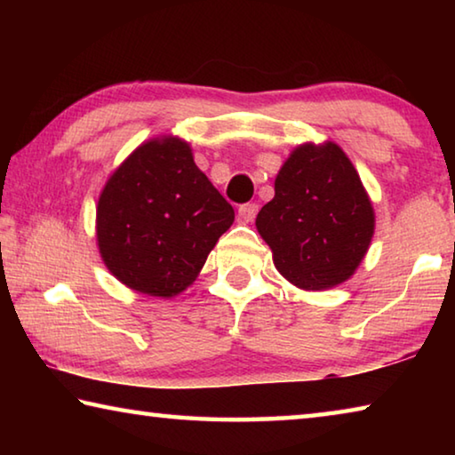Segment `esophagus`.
<instances>
[{
	"instance_id": "esophagus-1",
	"label": "esophagus",
	"mask_w": 455,
	"mask_h": 455,
	"mask_svg": "<svg viewBox=\"0 0 455 455\" xmlns=\"http://www.w3.org/2000/svg\"><path fill=\"white\" fill-rule=\"evenodd\" d=\"M259 212V206L255 203H249V204H243L241 209H238V220L243 222V225H249V222L255 220Z\"/></svg>"
}]
</instances>
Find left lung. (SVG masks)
Instances as JSON below:
<instances>
[{
  "label": "left lung",
  "mask_w": 455,
  "mask_h": 455,
  "mask_svg": "<svg viewBox=\"0 0 455 455\" xmlns=\"http://www.w3.org/2000/svg\"><path fill=\"white\" fill-rule=\"evenodd\" d=\"M255 225L284 279L327 291L351 279L365 259L375 211L341 146L305 142L284 160Z\"/></svg>",
  "instance_id": "left-lung-1"
}]
</instances>
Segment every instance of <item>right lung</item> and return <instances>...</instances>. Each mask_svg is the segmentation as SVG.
Returning a JSON list of instances; mask_svg holds the SVG:
<instances>
[{
    "mask_svg": "<svg viewBox=\"0 0 455 455\" xmlns=\"http://www.w3.org/2000/svg\"><path fill=\"white\" fill-rule=\"evenodd\" d=\"M235 211L179 136L142 142L106 180L96 206L104 265L128 289L172 299L203 271Z\"/></svg>",
    "mask_w": 455,
    "mask_h": 455,
    "instance_id": "add662e5",
    "label": "right lung"
}]
</instances>
